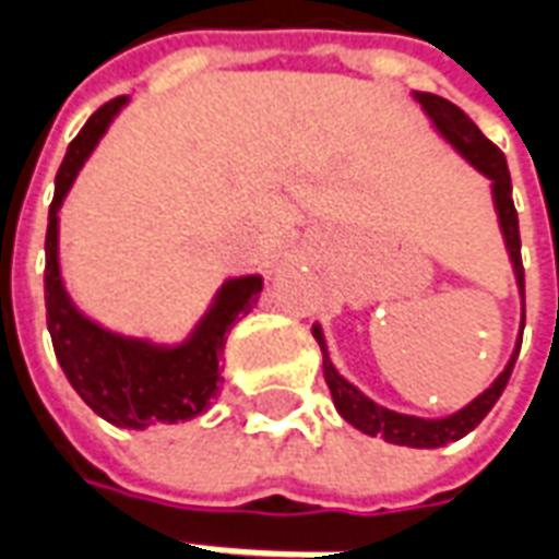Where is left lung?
I'll use <instances>...</instances> for the list:
<instances>
[{
    "label": "left lung",
    "mask_w": 559,
    "mask_h": 559,
    "mask_svg": "<svg viewBox=\"0 0 559 559\" xmlns=\"http://www.w3.org/2000/svg\"><path fill=\"white\" fill-rule=\"evenodd\" d=\"M416 98L425 107V114L431 116L437 131L443 134L452 146L464 155V158L479 167L488 179L493 182V203H497V215H500V227H503L506 248H509V257H512V266H515L518 287L524 293V263H521V233H518V212L515 203H512V179H509V167H506V155L500 148L493 146L491 140L481 134L476 122L469 119L461 107H455L452 102H445L440 95H431V92H416ZM314 338L323 350V377H326V386L332 392V401L344 419L350 421L353 428L371 433V437H383L386 443L399 445H413V449H433V445H445L469 433L476 425H479L491 407L497 404V399L503 395L506 383L512 377V368H515L518 350H521V341H518L512 359L503 368V374L497 377L491 383V389H485L479 399L467 404L464 411L449 416V419H416V416H404V413L386 411L380 407L371 399H365L362 392L356 386H350L344 377L332 368L326 353V341H323V332L320 326H314Z\"/></svg>",
    "instance_id": "1"
}]
</instances>
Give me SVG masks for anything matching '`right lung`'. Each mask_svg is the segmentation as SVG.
Instances as JSON below:
<instances>
[{
    "label": "right lung",
    "mask_w": 559,
    "mask_h": 559,
    "mask_svg": "<svg viewBox=\"0 0 559 559\" xmlns=\"http://www.w3.org/2000/svg\"><path fill=\"white\" fill-rule=\"evenodd\" d=\"M126 98L102 104L90 122L71 140L62 167L56 173V194L47 221V269H44V302H47V329L53 338L56 359L66 371L68 383L102 419L119 428H148L155 421H185L203 413L218 395L221 353L227 344L230 326L257 305L263 281L257 275L233 278L221 287L212 311L194 329V335L179 347H152L146 341L122 338L107 332L80 314L68 299L59 275V218L56 212L66 200L74 176L90 158L95 143L119 114Z\"/></svg>",
    "instance_id": "right-lung-1"
}]
</instances>
